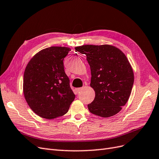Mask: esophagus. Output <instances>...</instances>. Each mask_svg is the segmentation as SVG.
Returning <instances> with one entry per match:
<instances>
[{
    "label": "esophagus",
    "instance_id": "1",
    "mask_svg": "<svg viewBox=\"0 0 159 159\" xmlns=\"http://www.w3.org/2000/svg\"><path fill=\"white\" fill-rule=\"evenodd\" d=\"M82 89H83V88H78V89H76V92H77V93H80V91H81Z\"/></svg>",
    "mask_w": 159,
    "mask_h": 159
}]
</instances>
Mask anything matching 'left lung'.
I'll return each instance as SVG.
<instances>
[{"label":"left lung","mask_w":159,"mask_h":159,"mask_svg":"<svg viewBox=\"0 0 159 159\" xmlns=\"http://www.w3.org/2000/svg\"><path fill=\"white\" fill-rule=\"evenodd\" d=\"M75 49L86 56L95 98L90 113L103 117L117 114L129 98L134 82L131 66L120 49L110 45H84Z\"/></svg>","instance_id":"obj_1"}]
</instances>
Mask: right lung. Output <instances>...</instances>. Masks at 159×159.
Returning a JSON list of instances; mask_svg holds the SVG:
<instances>
[{"mask_svg": "<svg viewBox=\"0 0 159 159\" xmlns=\"http://www.w3.org/2000/svg\"><path fill=\"white\" fill-rule=\"evenodd\" d=\"M70 49L50 47L31 59L24 74L25 99L34 113L45 119H54L68 111L75 95L65 74L63 60Z\"/></svg>", "mask_w": 159, "mask_h": 159, "instance_id": "add662e5", "label": "right lung"}]
</instances>
